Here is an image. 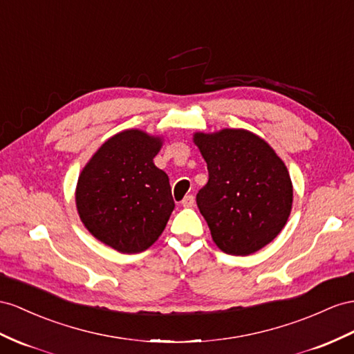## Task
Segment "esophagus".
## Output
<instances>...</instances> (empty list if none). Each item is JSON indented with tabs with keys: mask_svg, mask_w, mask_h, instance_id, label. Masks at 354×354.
I'll return each mask as SVG.
<instances>
[{
	"mask_svg": "<svg viewBox=\"0 0 354 354\" xmlns=\"http://www.w3.org/2000/svg\"><path fill=\"white\" fill-rule=\"evenodd\" d=\"M194 202H196L194 196H185L184 201L180 202V203H183L184 207H192V206H194Z\"/></svg>",
	"mask_w": 354,
	"mask_h": 354,
	"instance_id": "34e87169",
	"label": "esophagus"
}]
</instances>
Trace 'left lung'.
Here are the masks:
<instances>
[{
    "label": "left lung",
    "mask_w": 354,
    "mask_h": 354,
    "mask_svg": "<svg viewBox=\"0 0 354 354\" xmlns=\"http://www.w3.org/2000/svg\"><path fill=\"white\" fill-rule=\"evenodd\" d=\"M193 142L209 171L196 202L215 245L232 256L266 247L292 212L293 184L284 161L265 139L243 129L197 131Z\"/></svg>",
    "instance_id": "8db88e82"
}]
</instances>
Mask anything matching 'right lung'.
Wrapping results in <instances>:
<instances>
[{
    "mask_svg": "<svg viewBox=\"0 0 354 354\" xmlns=\"http://www.w3.org/2000/svg\"><path fill=\"white\" fill-rule=\"evenodd\" d=\"M162 136L139 129L113 134L82 169L76 207L95 239L124 254L148 250L174 211L169 176L153 165Z\"/></svg>",
    "mask_w": 354,
    "mask_h": 354,
    "instance_id": "add662e5",
    "label": "right lung"
}]
</instances>
